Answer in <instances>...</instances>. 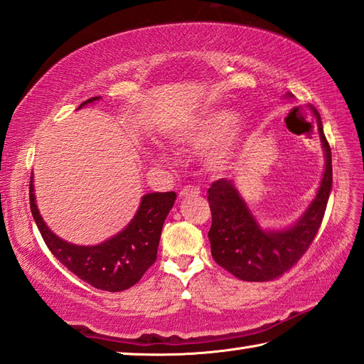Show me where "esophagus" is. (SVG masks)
Here are the masks:
<instances>
[{"mask_svg":"<svg viewBox=\"0 0 364 364\" xmlns=\"http://www.w3.org/2000/svg\"><path fill=\"white\" fill-rule=\"evenodd\" d=\"M200 194V189L196 188V186H186L183 188L181 192H180V197L184 198V197H189V196H198Z\"/></svg>","mask_w":364,"mask_h":364,"instance_id":"esophagus-1","label":"esophagus"}]
</instances>
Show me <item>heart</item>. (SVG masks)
Instances as JSON below:
<instances>
[{
  "mask_svg": "<svg viewBox=\"0 0 364 364\" xmlns=\"http://www.w3.org/2000/svg\"><path fill=\"white\" fill-rule=\"evenodd\" d=\"M250 134V123L230 109H210L176 123L168 129L170 142L180 146L203 149L205 166L219 172L225 170L244 146ZM158 158L164 154L158 153Z\"/></svg>",
  "mask_w": 364,
  "mask_h": 364,
  "instance_id": "b5f03b06",
  "label": "heart"
}]
</instances>
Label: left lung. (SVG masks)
<instances>
[{"label":"left lung","mask_w":364,"mask_h":364,"mask_svg":"<svg viewBox=\"0 0 364 364\" xmlns=\"http://www.w3.org/2000/svg\"><path fill=\"white\" fill-rule=\"evenodd\" d=\"M284 100H294L286 94ZM318 123L326 158L323 173L314 198L289 227L267 230L261 227L233 180L222 178L208 189L213 225L208 237L211 255L219 266L244 282H267L280 277L296 264L318 233L331 192V151L323 134L319 112L310 107Z\"/></svg>","instance_id":"left-lung-1"}]
</instances>
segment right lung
Here are the masks:
<instances>
[{"label": "right lung", "instance_id": "1", "mask_svg": "<svg viewBox=\"0 0 364 364\" xmlns=\"http://www.w3.org/2000/svg\"><path fill=\"white\" fill-rule=\"evenodd\" d=\"M89 98L82 106L98 102ZM176 200L175 192H151L141 198L134 218L117 235L95 245H78L59 237L46 225L37 208L34 175H31L29 203L43 241L60 264L97 289L119 292L141 280L156 261L164 220Z\"/></svg>", "mask_w": 364, "mask_h": 364}]
</instances>
